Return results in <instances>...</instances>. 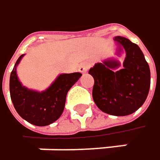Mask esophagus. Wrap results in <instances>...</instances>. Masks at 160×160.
<instances>
[{"label": "esophagus", "instance_id": "esophagus-1", "mask_svg": "<svg viewBox=\"0 0 160 160\" xmlns=\"http://www.w3.org/2000/svg\"><path fill=\"white\" fill-rule=\"evenodd\" d=\"M89 68V64L88 63H82L81 65L79 67V70H80L81 73H84L88 70Z\"/></svg>", "mask_w": 160, "mask_h": 160}]
</instances>
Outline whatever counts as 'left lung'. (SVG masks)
<instances>
[{
	"instance_id": "8db88e82",
	"label": "left lung",
	"mask_w": 160,
	"mask_h": 160,
	"mask_svg": "<svg viewBox=\"0 0 160 160\" xmlns=\"http://www.w3.org/2000/svg\"><path fill=\"white\" fill-rule=\"evenodd\" d=\"M115 55L125 58L121 65L116 58L96 63L89 73L94 79L92 98L105 113L125 116L135 112L145 102L150 88V69L137 44L123 37H115Z\"/></svg>"
}]
</instances>
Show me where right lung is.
<instances>
[{
	"instance_id": "1",
	"label": "right lung",
	"mask_w": 160,
	"mask_h": 160,
	"mask_svg": "<svg viewBox=\"0 0 160 160\" xmlns=\"http://www.w3.org/2000/svg\"><path fill=\"white\" fill-rule=\"evenodd\" d=\"M24 55L17 59L10 76V94L18 114L28 123L46 126L57 121L65 108L66 97L69 89L79 80L81 73H62L42 92L22 86L16 68Z\"/></svg>"
}]
</instances>
